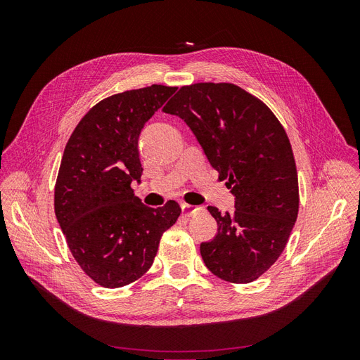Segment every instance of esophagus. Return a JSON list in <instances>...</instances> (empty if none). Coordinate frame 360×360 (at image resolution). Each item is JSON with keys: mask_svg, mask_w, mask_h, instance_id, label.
<instances>
[{"mask_svg": "<svg viewBox=\"0 0 360 360\" xmlns=\"http://www.w3.org/2000/svg\"><path fill=\"white\" fill-rule=\"evenodd\" d=\"M181 210L183 213L186 216H192L195 212L200 210V207H195V205H191L188 202H181Z\"/></svg>", "mask_w": 360, "mask_h": 360, "instance_id": "obj_1", "label": "esophagus"}]
</instances>
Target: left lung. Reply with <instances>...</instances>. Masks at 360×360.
Masks as SVG:
<instances>
[{
  "mask_svg": "<svg viewBox=\"0 0 360 360\" xmlns=\"http://www.w3.org/2000/svg\"><path fill=\"white\" fill-rule=\"evenodd\" d=\"M198 139L217 180L236 197L234 213L221 214L212 242L200 245L212 274L249 284L276 263L299 213V180L284 126L254 94L230 82L183 85L163 106Z\"/></svg>",
  "mask_w": 360,
  "mask_h": 360,
  "instance_id": "obj_1",
  "label": "left lung"
}]
</instances>
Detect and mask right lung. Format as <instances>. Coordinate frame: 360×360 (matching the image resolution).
Instances as JSON below:
<instances>
[{
  "label": "right lung",
  "mask_w": 360,
  "mask_h": 360,
  "mask_svg": "<svg viewBox=\"0 0 360 360\" xmlns=\"http://www.w3.org/2000/svg\"><path fill=\"white\" fill-rule=\"evenodd\" d=\"M177 86L150 85L112 94L76 124L61 158L53 209L84 274L105 288L132 284L153 264L179 202L151 209L130 183L141 179V129Z\"/></svg>",
  "instance_id": "add662e5"
}]
</instances>
